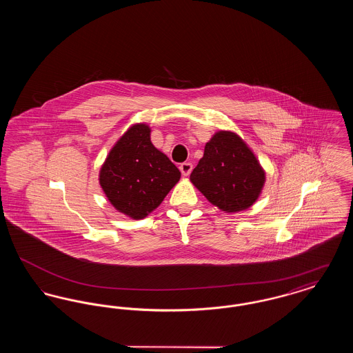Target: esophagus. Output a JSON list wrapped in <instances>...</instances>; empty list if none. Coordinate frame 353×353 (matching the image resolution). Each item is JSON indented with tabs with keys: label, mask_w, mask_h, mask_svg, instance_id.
<instances>
[{
	"label": "esophagus",
	"mask_w": 353,
	"mask_h": 353,
	"mask_svg": "<svg viewBox=\"0 0 353 353\" xmlns=\"http://www.w3.org/2000/svg\"><path fill=\"white\" fill-rule=\"evenodd\" d=\"M192 169H193V165L190 164V163H183V164H180V170H181V173L184 174V176H189L190 174V172H192Z\"/></svg>",
	"instance_id": "obj_1"
}]
</instances>
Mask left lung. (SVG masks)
<instances>
[{"label": "left lung", "instance_id": "obj_1", "mask_svg": "<svg viewBox=\"0 0 353 353\" xmlns=\"http://www.w3.org/2000/svg\"><path fill=\"white\" fill-rule=\"evenodd\" d=\"M190 181L223 212L252 206L265 184V172L248 145L233 132L219 131L205 145Z\"/></svg>", "mask_w": 353, "mask_h": 353}]
</instances>
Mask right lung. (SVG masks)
<instances>
[{"label": "right lung", "mask_w": 353, "mask_h": 353, "mask_svg": "<svg viewBox=\"0 0 353 353\" xmlns=\"http://www.w3.org/2000/svg\"><path fill=\"white\" fill-rule=\"evenodd\" d=\"M145 124L132 125L120 137L101 169V188L119 212L144 219L180 180V170L151 143Z\"/></svg>", "instance_id": "obj_1"}]
</instances>
